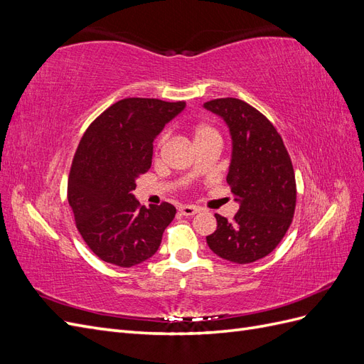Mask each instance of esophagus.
Segmentation results:
<instances>
[{
  "label": "esophagus",
  "mask_w": 364,
  "mask_h": 364,
  "mask_svg": "<svg viewBox=\"0 0 364 364\" xmlns=\"http://www.w3.org/2000/svg\"><path fill=\"white\" fill-rule=\"evenodd\" d=\"M199 211H200L199 208H197V206H191V205H183V206L179 208V213H181L182 215H186V217L194 215V214H197Z\"/></svg>",
  "instance_id": "34e87169"
}]
</instances>
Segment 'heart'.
<instances>
[{"mask_svg":"<svg viewBox=\"0 0 364 364\" xmlns=\"http://www.w3.org/2000/svg\"><path fill=\"white\" fill-rule=\"evenodd\" d=\"M206 138H218V134L214 127L208 124H199L194 129V142L202 141Z\"/></svg>","mask_w":364,"mask_h":364,"instance_id":"obj_1","label":"heart"}]
</instances>
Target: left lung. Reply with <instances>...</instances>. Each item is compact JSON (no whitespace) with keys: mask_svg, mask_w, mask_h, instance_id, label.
I'll list each match as a JSON object with an SVG mask.
<instances>
[{"mask_svg":"<svg viewBox=\"0 0 364 364\" xmlns=\"http://www.w3.org/2000/svg\"><path fill=\"white\" fill-rule=\"evenodd\" d=\"M225 121L232 151L226 181L240 205L232 222L215 214L206 243L215 255L237 264L261 259L279 245L291 225L296 181L282 138L255 107L238 98L203 105Z\"/></svg>","mask_w":364,"mask_h":364,"instance_id":"8db88e82","label":"left lung"}]
</instances>
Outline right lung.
<instances>
[{"mask_svg":"<svg viewBox=\"0 0 364 364\" xmlns=\"http://www.w3.org/2000/svg\"><path fill=\"white\" fill-rule=\"evenodd\" d=\"M183 102L124 98L87 127L77 147L68 178V202L85 243L118 267L153 257L176 208L139 206L136 179L151 165L153 142L178 117Z\"/></svg>","mask_w":364,"mask_h":364,"instance_id":"obj_1","label":"right lung"}]
</instances>
